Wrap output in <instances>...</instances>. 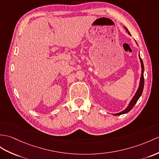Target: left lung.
Wrapping results in <instances>:
<instances>
[{"mask_svg": "<svg viewBox=\"0 0 159 159\" xmlns=\"http://www.w3.org/2000/svg\"><path fill=\"white\" fill-rule=\"evenodd\" d=\"M127 32H128L129 34H130L129 32L128 31L126 28H125ZM140 60L141 62V66H142V74H141V77H140V86H139V88L138 89V90L135 93V96H134V98H132V100H131L130 103L129 104L128 107H127L125 110H124L122 112H120L119 113L117 114H114V115H122V114H125L128 113L129 111H130L131 109H132V108L134 107V105L135 104V103L137 102V101L138 100L139 98L140 97V96L142 94V92H143V89H144V64H143V61L141 59V57H140Z\"/></svg>", "mask_w": 159, "mask_h": 159, "instance_id": "obj_1", "label": "left lung"}]
</instances>
